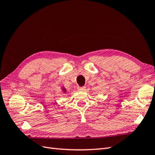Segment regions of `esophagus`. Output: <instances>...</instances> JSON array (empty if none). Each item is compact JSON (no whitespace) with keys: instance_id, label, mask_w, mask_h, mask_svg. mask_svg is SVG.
Segmentation results:
<instances>
[{"instance_id":"esophagus-1","label":"esophagus","mask_w":155,"mask_h":155,"mask_svg":"<svg viewBox=\"0 0 155 155\" xmlns=\"http://www.w3.org/2000/svg\"><path fill=\"white\" fill-rule=\"evenodd\" d=\"M86 90L85 87H78V91H85Z\"/></svg>"}]
</instances>
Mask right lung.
<instances>
[{"instance_id": "right-lung-1", "label": "right lung", "mask_w": 155, "mask_h": 155, "mask_svg": "<svg viewBox=\"0 0 155 155\" xmlns=\"http://www.w3.org/2000/svg\"><path fill=\"white\" fill-rule=\"evenodd\" d=\"M61 89H62V91H63V92H64V93H66V92H67V90H66V88H65L64 87H63Z\"/></svg>"}]
</instances>
